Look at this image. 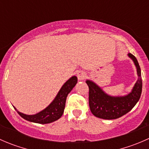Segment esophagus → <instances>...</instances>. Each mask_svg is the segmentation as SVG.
<instances>
[{
    "mask_svg": "<svg viewBox=\"0 0 149 149\" xmlns=\"http://www.w3.org/2000/svg\"><path fill=\"white\" fill-rule=\"evenodd\" d=\"M86 73L84 71H79L77 73V77H78V79H79V81H82L84 80V79H85L86 77Z\"/></svg>",
    "mask_w": 149,
    "mask_h": 149,
    "instance_id": "1",
    "label": "esophagus"
}]
</instances>
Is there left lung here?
I'll return each mask as SVG.
<instances>
[{
	"label": "left lung",
	"instance_id": "1",
	"mask_svg": "<svg viewBox=\"0 0 149 149\" xmlns=\"http://www.w3.org/2000/svg\"><path fill=\"white\" fill-rule=\"evenodd\" d=\"M127 56L134 63L138 75L137 81L129 94L124 96L109 95L94 81L88 79L86 81L89 88V107L94 116L104 120L117 119L130 112L139 102L142 92L141 68L134 55L128 53Z\"/></svg>",
	"mask_w": 149,
	"mask_h": 149
}]
</instances>
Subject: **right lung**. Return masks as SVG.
Segmentation results:
<instances>
[{
    "mask_svg": "<svg viewBox=\"0 0 149 149\" xmlns=\"http://www.w3.org/2000/svg\"><path fill=\"white\" fill-rule=\"evenodd\" d=\"M77 81L78 79L76 76H73L70 77L62 86L53 101L45 109L40 111L38 113L34 115H26L19 112L15 107H13L22 118L27 121L40 124H47L58 120L63 114L68 94L71 91L73 87L77 84Z\"/></svg>",
    "mask_w": 149,
    "mask_h": 149,
    "instance_id": "add662e5",
    "label": "right lung"
}]
</instances>
